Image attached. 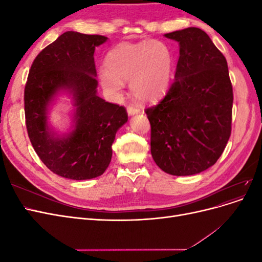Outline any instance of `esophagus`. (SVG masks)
Here are the masks:
<instances>
[{"label":"esophagus","instance_id":"esophagus-1","mask_svg":"<svg viewBox=\"0 0 262 262\" xmlns=\"http://www.w3.org/2000/svg\"><path fill=\"white\" fill-rule=\"evenodd\" d=\"M126 112H128L129 116H134V115L140 114L141 110L139 108H137L136 106H128V108H126Z\"/></svg>","mask_w":262,"mask_h":262}]
</instances>
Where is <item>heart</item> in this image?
Instances as JSON below:
<instances>
[{
    "label": "heart",
    "mask_w": 262,
    "mask_h": 262,
    "mask_svg": "<svg viewBox=\"0 0 262 262\" xmlns=\"http://www.w3.org/2000/svg\"><path fill=\"white\" fill-rule=\"evenodd\" d=\"M173 66L175 57L167 43L160 40L122 42L108 52V70L100 71L99 82L107 93L119 95L123 82L130 81L134 97L153 102L164 97L169 90Z\"/></svg>",
    "instance_id": "heart-1"
}]
</instances>
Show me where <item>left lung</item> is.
Here are the masks:
<instances>
[{
	"label": "left lung",
	"instance_id": "left-lung-1",
	"mask_svg": "<svg viewBox=\"0 0 262 262\" xmlns=\"http://www.w3.org/2000/svg\"><path fill=\"white\" fill-rule=\"evenodd\" d=\"M164 36L179 43V59L166 96L145 110L150 153L169 175H195L216 163L231 136L233 89L227 62L200 28Z\"/></svg>",
	"mask_w": 262,
	"mask_h": 262
}]
</instances>
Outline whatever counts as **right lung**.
Instances as JSON below:
<instances>
[{"mask_svg": "<svg viewBox=\"0 0 262 262\" xmlns=\"http://www.w3.org/2000/svg\"><path fill=\"white\" fill-rule=\"evenodd\" d=\"M107 39L66 31L37 55L29 71L24 96L28 137L42 163L63 178L102 175L112 161L116 133L128 121L124 107L97 95L94 52ZM61 94H68L74 106L64 134L49 121Z\"/></svg>", "mask_w": 262, "mask_h": 262, "instance_id": "add662e5", "label": "right lung"}]
</instances>
